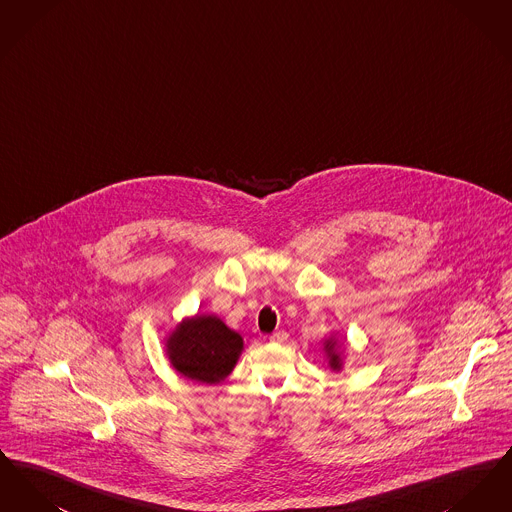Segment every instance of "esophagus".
<instances>
[{
    "instance_id": "obj_1",
    "label": "esophagus",
    "mask_w": 512,
    "mask_h": 512,
    "mask_svg": "<svg viewBox=\"0 0 512 512\" xmlns=\"http://www.w3.org/2000/svg\"><path fill=\"white\" fill-rule=\"evenodd\" d=\"M270 341H274V343H284V341H288V332L276 330V332L270 336Z\"/></svg>"
}]
</instances>
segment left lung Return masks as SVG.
Here are the masks:
<instances>
[{"label":"left lung","mask_w":512,"mask_h":512,"mask_svg":"<svg viewBox=\"0 0 512 512\" xmlns=\"http://www.w3.org/2000/svg\"><path fill=\"white\" fill-rule=\"evenodd\" d=\"M324 349H326V357H328V366L332 368V370H341V355L340 351H338V343L336 340H326V345H324Z\"/></svg>","instance_id":"1"}]
</instances>
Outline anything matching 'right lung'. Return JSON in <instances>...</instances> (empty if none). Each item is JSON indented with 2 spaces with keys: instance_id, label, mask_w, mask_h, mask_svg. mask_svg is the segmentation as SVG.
<instances>
[{
  "instance_id": "add662e5",
  "label": "right lung",
  "mask_w": 512,
  "mask_h": 512,
  "mask_svg": "<svg viewBox=\"0 0 512 512\" xmlns=\"http://www.w3.org/2000/svg\"><path fill=\"white\" fill-rule=\"evenodd\" d=\"M244 340L215 315L184 318L167 338L171 365L188 380L219 384L238 363Z\"/></svg>"
}]
</instances>
